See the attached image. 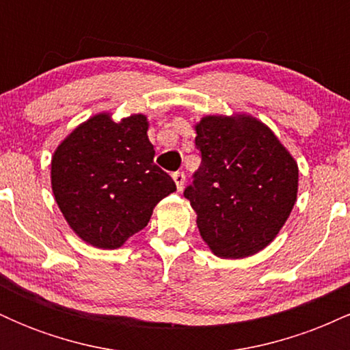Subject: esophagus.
<instances>
[{
    "mask_svg": "<svg viewBox=\"0 0 350 350\" xmlns=\"http://www.w3.org/2000/svg\"><path fill=\"white\" fill-rule=\"evenodd\" d=\"M172 179H174L176 186H178V191H183L184 187V180H186V174L180 171H176L174 174H172Z\"/></svg>",
    "mask_w": 350,
    "mask_h": 350,
    "instance_id": "1",
    "label": "esophagus"
}]
</instances>
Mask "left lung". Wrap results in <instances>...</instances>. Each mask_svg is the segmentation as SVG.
<instances>
[{
	"label": "left lung",
	"instance_id": "8db88e82",
	"mask_svg": "<svg viewBox=\"0 0 350 350\" xmlns=\"http://www.w3.org/2000/svg\"><path fill=\"white\" fill-rule=\"evenodd\" d=\"M196 133L200 166L184 198L198 214L200 237L224 258L260 252L290 217L298 164L252 116H206Z\"/></svg>",
	"mask_w": 350,
	"mask_h": 350
}]
</instances>
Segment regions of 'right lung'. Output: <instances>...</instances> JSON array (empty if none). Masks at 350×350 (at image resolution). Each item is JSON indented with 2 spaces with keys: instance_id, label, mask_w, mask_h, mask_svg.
I'll return each instance as SVG.
<instances>
[{
  "instance_id": "add662e5",
  "label": "right lung",
  "mask_w": 350,
  "mask_h": 350,
  "mask_svg": "<svg viewBox=\"0 0 350 350\" xmlns=\"http://www.w3.org/2000/svg\"><path fill=\"white\" fill-rule=\"evenodd\" d=\"M144 115L115 123L100 113L75 128L52 158L55 202L80 239L118 248L150 222L152 208L176 191L154 164Z\"/></svg>"
}]
</instances>
